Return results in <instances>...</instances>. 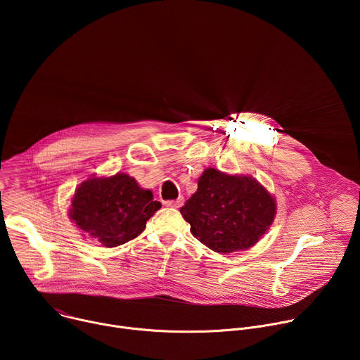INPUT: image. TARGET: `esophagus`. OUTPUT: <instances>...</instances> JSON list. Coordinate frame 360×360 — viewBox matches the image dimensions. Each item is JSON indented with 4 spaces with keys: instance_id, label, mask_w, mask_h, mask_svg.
<instances>
[{
    "instance_id": "obj_1",
    "label": "esophagus",
    "mask_w": 360,
    "mask_h": 360,
    "mask_svg": "<svg viewBox=\"0 0 360 360\" xmlns=\"http://www.w3.org/2000/svg\"><path fill=\"white\" fill-rule=\"evenodd\" d=\"M182 203H184V198L181 196L176 200H167L164 205L165 207H171V208H181Z\"/></svg>"
}]
</instances>
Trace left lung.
Segmentation results:
<instances>
[{
    "label": "left lung",
    "instance_id": "8db88e82",
    "mask_svg": "<svg viewBox=\"0 0 360 360\" xmlns=\"http://www.w3.org/2000/svg\"><path fill=\"white\" fill-rule=\"evenodd\" d=\"M275 198L252 176L205 169L196 192L181 208L192 235L210 249L232 253L252 248L275 219Z\"/></svg>",
    "mask_w": 360,
    "mask_h": 360
}]
</instances>
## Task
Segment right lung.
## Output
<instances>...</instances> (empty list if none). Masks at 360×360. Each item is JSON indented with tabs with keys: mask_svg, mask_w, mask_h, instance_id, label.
Wrapping results in <instances>:
<instances>
[{
	"mask_svg": "<svg viewBox=\"0 0 360 360\" xmlns=\"http://www.w3.org/2000/svg\"><path fill=\"white\" fill-rule=\"evenodd\" d=\"M160 208L161 203L153 200L149 189H142L127 174H117L82 182L68 214L82 232L107 248H115L136 238Z\"/></svg>",
	"mask_w": 360,
	"mask_h": 360,
	"instance_id": "add662e5",
	"label": "right lung"
}]
</instances>
